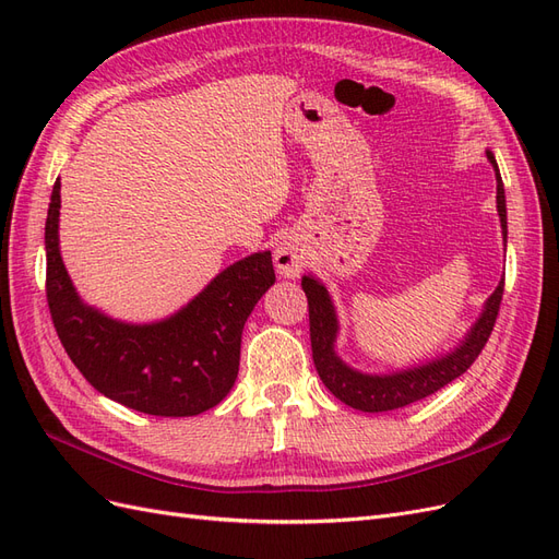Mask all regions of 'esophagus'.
I'll return each instance as SVG.
<instances>
[{
    "instance_id": "esophagus-1",
    "label": "esophagus",
    "mask_w": 559,
    "mask_h": 559,
    "mask_svg": "<svg viewBox=\"0 0 559 559\" xmlns=\"http://www.w3.org/2000/svg\"><path fill=\"white\" fill-rule=\"evenodd\" d=\"M308 257L296 242L284 240L275 247V267L277 273L284 277H298V273L306 267Z\"/></svg>"
}]
</instances>
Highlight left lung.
<instances>
[{"label":"left lung","mask_w":559,"mask_h":559,"mask_svg":"<svg viewBox=\"0 0 559 559\" xmlns=\"http://www.w3.org/2000/svg\"><path fill=\"white\" fill-rule=\"evenodd\" d=\"M487 160L495 167L497 212H499L501 233L506 242L509 226H506L503 181H501L499 165L495 160L492 151H487ZM300 284H302V292L308 296L310 341H312V359L317 366V373L335 399H341L345 405H349V408H357L361 413H384V411L405 408V405L431 396L441 386L450 384L452 380L466 373L471 364L478 359V354L483 352L489 333L495 329L501 296H503V280H501L495 294L485 300V308L476 319V324H473L471 331L464 335V341L448 354H441V357L413 368L373 376V373H361V370L347 366L341 357H337L335 337L341 326H337L335 306L326 286L312 275L302 277Z\"/></svg>","instance_id":"obj_1"}]
</instances>
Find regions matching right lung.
Here are the masks:
<instances>
[{
    "label": "right lung",
    "instance_id": "add662e5",
    "mask_svg": "<svg viewBox=\"0 0 559 559\" xmlns=\"http://www.w3.org/2000/svg\"><path fill=\"white\" fill-rule=\"evenodd\" d=\"M60 181L46 216V298L64 352L99 394L158 417H191L222 403L240 368L245 321L275 284L270 251L222 270L181 310L128 324L86 306L60 257Z\"/></svg>",
    "mask_w": 559,
    "mask_h": 559
}]
</instances>
